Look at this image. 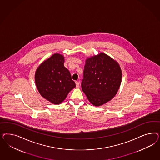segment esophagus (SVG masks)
I'll use <instances>...</instances> for the list:
<instances>
[{
	"mask_svg": "<svg viewBox=\"0 0 160 160\" xmlns=\"http://www.w3.org/2000/svg\"><path fill=\"white\" fill-rule=\"evenodd\" d=\"M76 87L78 88L80 87V83L78 82H76Z\"/></svg>",
	"mask_w": 160,
	"mask_h": 160,
	"instance_id": "obj_1",
	"label": "esophagus"
}]
</instances>
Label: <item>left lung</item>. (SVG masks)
Instances as JSON below:
<instances>
[{
  "label": "left lung",
  "mask_w": 160,
  "mask_h": 160,
  "mask_svg": "<svg viewBox=\"0 0 160 160\" xmlns=\"http://www.w3.org/2000/svg\"><path fill=\"white\" fill-rule=\"evenodd\" d=\"M121 79L119 64L102 52L86 60L82 82V92L93 106H100L116 95Z\"/></svg>",
  "instance_id": "obj_1"
}]
</instances>
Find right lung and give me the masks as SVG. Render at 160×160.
Segmentation results:
<instances>
[{"mask_svg":"<svg viewBox=\"0 0 160 160\" xmlns=\"http://www.w3.org/2000/svg\"><path fill=\"white\" fill-rule=\"evenodd\" d=\"M64 62L63 55L53 54L41 63L35 72V83L40 94L54 104L62 103L76 87Z\"/></svg>","mask_w":160,"mask_h":160,"instance_id":"add662e5","label":"right lung"}]
</instances>
